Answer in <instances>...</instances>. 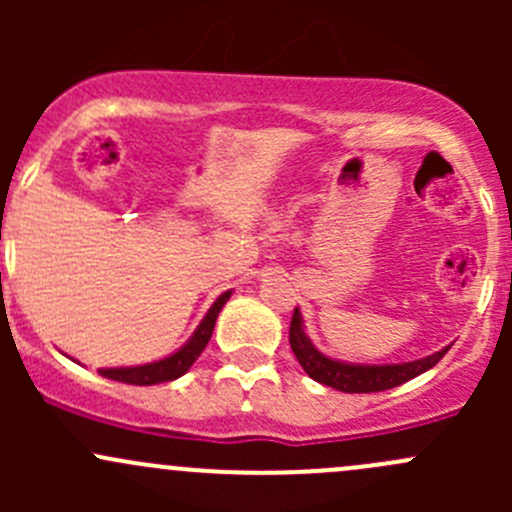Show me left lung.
Returning a JSON list of instances; mask_svg holds the SVG:
<instances>
[{
    "mask_svg": "<svg viewBox=\"0 0 512 512\" xmlns=\"http://www.w3.org/2000/svg\"><path fill=\"white\" fill-rule=\"evenodd\" d=\"M289 347H292L302 369L309 374V379L344 391V394H374V391L394 389V386L416 379L418 374L436 366L443 359V354L451 349V344L443 347L441 352H433L423 359L404 361V364H352V361H339L319 352L304 332L302 312L294 309L292 324H289Z\"/></svg>",
    "mask_w": 512,
    "mask_h": 512,
    "instance_id": "left-lung-1",
    "label": "left lung"
}]
</instances>
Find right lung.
<instances>
[{
  "mask_svg": "<svg viewBox=\"0 0 512 512\" xmlns=\"http://www.w3.org/2000/svg\"><path fill=\"white\" fill-rule=\"evenodd\" d=\"M232 289L220 294L218 299L213 302V307L208 309V314L203 317V322L198 324L193 334H190L188 342L178 349V352L163 356L158 361H148V364H138V366H111V369H98V374L106 376V379L113 381H123V384H133V386H153V384H163V381H175L185 374V371L193 366V361L203 354V349L208 347L210 337H213L215 322H218L220 309L225 307V302L230 299Z\"/></svg>",
  "mask_w": 512,
  "mask_h": 512,
  "instance_id": "right-lung-1",
  "label": "right lung"
}]
</instances>
